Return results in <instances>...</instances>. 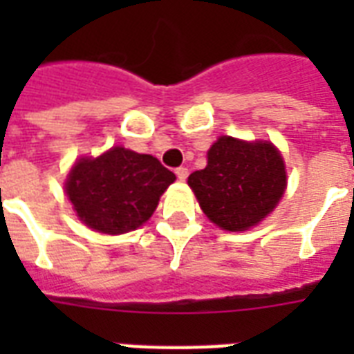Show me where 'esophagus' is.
Instances as JSON below:
<instances>
[{
  "instance_id": "34e87169",
  "label": "esophagus",
  "mask_w": 354,
  "mask_h": 354,
  "mask_svg": "<svg viewBox=\"0 0 354 354\" xmlns=\"http://www.w3.org/2000/svg\"><path fill=\"white\" fill-rule=\"evenodd\" d=\"M174 172H176L178 180H182V182H183V180H187V176H189V169H187V167H178V169Z\"/></svg>"
}]
</instances>
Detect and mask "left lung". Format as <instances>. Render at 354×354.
Here are the masks:
<instances>
[{"label":"left lung","instance_id":"obj_1","mask_svg":"<svg viewBox=\"0 0 354 354\" xmlns=\"http://www.w3.org/2000/svg\"><path fill=\"white\" fill-rule=\"evenodd\" d=\"M211 222L244 232L274 209L285 193L286 172L272 143H246L222 136L207 152V165L187 180Z\"/></svg>","mask_w":354,"mask_h":354}]
</instances>
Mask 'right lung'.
<instances>
[{
    "label": "right lung",
    "instance_id": "1",
    "mask_svg": "<svg viewBox=\"0 0 354 354\" xmlns=\"http://www.w3.org/2000/svg\"><path fill=\"white\" fill-rule=\"evenodd\" d=\"M176 180L154 156L115 147L75 163L66 194L86 226L108 235L132 232L150 218Z\"/></svg>",
    "mask_w": 354,
    "mask_h": 354
}]
</instances>
